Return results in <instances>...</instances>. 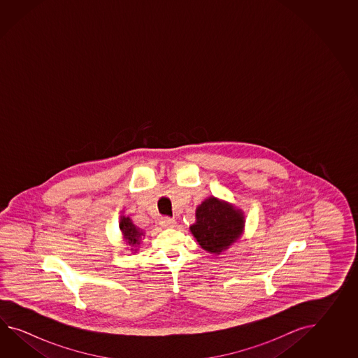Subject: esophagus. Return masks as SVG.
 Returning a JSON list of instances; mask_svg holds the SVG:
<instances>
[{"label":"esophagus","mask_w":358,"mask_h":358,"mask_svg":"<svg viewBox=\"0 0 358 358\" xmlns=\"http://www.w3.org/2000/svg\"><path fill=\"white\" fill-rule=\"evenodd\" d=\"M176 224V221L174 219H171V217H168V216L161 217L160 219V225L162 228H174Z\"/></svg>","instance_id":"34e87169"}]
</instances>
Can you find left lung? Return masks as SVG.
Segmentation results:
<instances>
[{
    "label": "left lung",
    "instance_id": "left-lung-1",
    "mask_svg": "<svg viewBox=\"0 0 358 358\" xmlns=\"http://www.w3.org/2000/svg\"><path fill=\"white\" fill-rule=\"evenodd\" d=\"M244 222L242 210L219 198L208 197L198 206L196 222L189 229L205 251L220 255L242 236Z\"/></svg>",
    "mask_w": 358,
    "mask_h": 358
}]
</instances>
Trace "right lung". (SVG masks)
<instances>
[{"instance_id": "right-lung-1", "label": "right lung", "mask_w": 358, "mask_h": 358, "mask_svg": "<svg viewBox=\"0 0 358 358\" xmlns=\"http://www.w3.org/2000/svg\"><path fill=\"white\" fill-rule=\"evenodd\" d=\"M119 227H120V230H122V234L124 236V239H125V242L131 247V250H133V247H138L141 244V238L145 236V234H143V231L141 229L137 228L133 224V221L130 220V217L122 216V219H120Z\"/></svg>"}]
</instances>
